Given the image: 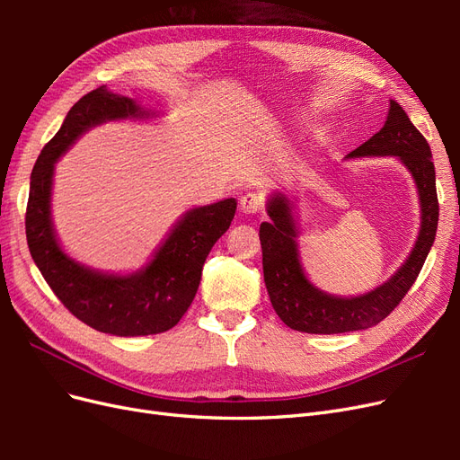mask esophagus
Here are the masks:
<instances>
[{
  "label": "esophagus",
  "instance_id": "obj_1",
  "mask_svg": "<svg viewBox=\"0 0 460 460\" xmlns=\"http://www.w3.org/2000/svg\"><path fill=\"white\" fill-rule=\"evenodd\" d=\"M240 207L245 215H257L262 211L264 199L259 196L257 191H247L245 196H242V199H240Z\"/></svg>",
  "mask_w": 460,
  "mask_h": 460
}]
</instances>
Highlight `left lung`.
Segmentation results:
<instances>
[{"mask_svg":"<svg viewBox=\"0 0 460 460\" xmlns=\"http://www.w3.org/2000/svg\"><path fill=\"white\" fill-rule=\"evenodd\" d=\"M394 155L414 178L420 199V232L401 269L368 294L338 297L314 288L305 276L297 249V222L291 215V201L274 193L262 222L259 238L262 247L264 284L276 314L291 330L307 333H343L376 326L392 313L419 278L422 264L436 240L439 203L436 191V169L426 137L416 130L402 107L389 100L387 120L380 132L358 146L347 157Z\"/></svg>","mask_w":460,"mask_h":460,"instance_id":"left-lung-1","label":"left lung"}]
</instances>
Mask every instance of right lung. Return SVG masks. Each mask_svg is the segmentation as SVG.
<instances>
[{
    "label": "right lung",
    "instance_id": "right-lung-1",
    "mask_svg": "<svg viewBox=\"0 0 460 460\" xmlns=\"http://www.w3.org/2000/svg\"><path fill=\"white\" fill-rule=\"evenodd\" d=\"M132 97L100 86L68 111L59 132L41 149L31 174L26 242L53 294L82 323L120 338L161 333L178 324L201 282L205 259L230 228L235 199L190 208L142 270L107 274L68 257L55 235L51 188L55 163L78 137L107 120L149 119Z\"/></svg>",
    "mask_w": 460,
    "mask_h": 460
}]
</instances>
